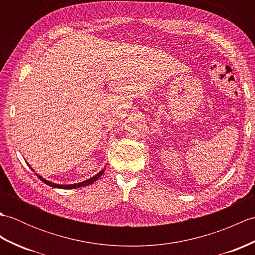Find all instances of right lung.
I'll return each mask as SVG.
<instances>
[{
	"instance_id": "right-lung-1",
	"label": "right lung",
	"mask_w": 255,
	"mask_h": 255,
	"mask_svg": "<svg viewBox=\"0 0 255 255\" xmlns=\"http://www.w3.org/2000/svg\"><path fill=\"white\" fill-rule=\"evenodd\" d=\"M104 170H105V169H104ZM104 170H102L101 172L97 173V174H96L95 176L89 178V180H86V181H84V182H81V183H78V184H72V185H58V184L51 183V182H49V181L45 180V178H42V177L39 176V175H37V176L39 177L42 182L48 184V185L52 186V187H58V188H79V187H83V186H86V185H90V184H92V183H94V182L97 180V178H100L101 175L103 174V173H104Z\"/></svg>"
}]
</instances>
